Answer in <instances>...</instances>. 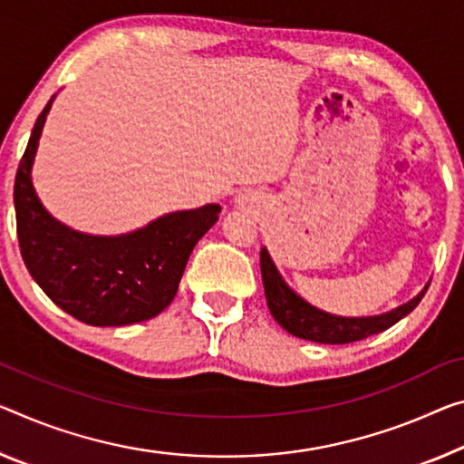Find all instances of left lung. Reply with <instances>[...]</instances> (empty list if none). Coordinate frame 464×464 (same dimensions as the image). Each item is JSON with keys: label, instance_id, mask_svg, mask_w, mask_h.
I'll return each mask as SVG.
<instances>
[{"label": "left lung", "instance_id": "8db88e82", "mask_svg": "<svg viewBox=\"0 0 464 464\" xmlns=\"http://www.w3.org/2000/svg\"><path fill=\"white\" fill-rule=\"evenodd\" d=\"M261 277L263 288H266L267 306L276 322L284 330L290 332L292 336L319 342V344H351V342L365 340L373 336V334L388 330V327L409 315L421 303L423 295L430 288V284H427L412 301L401 304L394 311L383 313V315L342 317L317 309L315 304L306 303L298 292L292 290L282 274L277 272L276 263L272 261L266 246L261 248Z\"/></svg>", "mask_w": 464, "mask_h": 464}]
</instances>
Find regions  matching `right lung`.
<instances>
[{"mask_svg":"<svg viewBox=\"0 0 464 464\" xmlns=\"http://www.w3.org/2000/svg\"><path fill=\"white\" fill-rule=\"evenodd\" d=\"M53 97L39 113L14 182L18 245L33 280L52 301L89 325L147 322L174 301L192 248L222 208L168 213L120 237L72 230L43 208L31 168Z\"/></svg>","mask_w":464,"mask_h":464,"instance_id":"1","label":"right lung"}]
</instances>
